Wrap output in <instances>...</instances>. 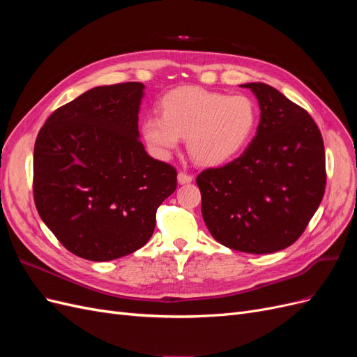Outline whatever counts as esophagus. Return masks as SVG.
Listing matches in <instances>:
<instances>
[{
    "mask_svg": "<svg viewBox=\"0 0 357 357\" xmlns=\"http://www.w3.org/2000/svg\"><path fill=\"white\" fill-rule=\"evenodd\" d=\"M177 178H178L180 185H186V183H190V181L193 180V176H192V174H188V172H185V171H180Z\"/></svg>",
    "mask_w": 357,
    "mask_h": 357,
    "instance_id": "34e87169",
    "label": "esophagus"
}]
</instances>
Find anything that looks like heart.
Instances as JSON below:
<instances>
[{
	"instance_id": "heart-1",
	"label": "heart",
	"mask_w": 357,
	"mask_h": 357,
	"mask_svg": "<svg viewBox=\"0 0 357 357\" xmlns=\"http://www.w3.org/2000/svg\"><path fill=\"white\" fill-rule=\"evenodd\" d=\"M162 114L144 119L143 135L160 156L169 155L181 137L189 153L204 165H219L240 153L250 139L257 109L245 95H228L185 86L168 92Z\"/></svg>"
}]
</instances>
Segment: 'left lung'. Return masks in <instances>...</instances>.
<instances>
[{
	"mask_svg": "<svg viewBox=\"0 0 357 357\" xmlns=\"http://www.w3.org/2000/svg\"><path fill=\"white\" fill-rule=\"evenodd\" d=\"M261 122L244 153L197 177L205 225L215 241L244 253H274L304 234L325 195L320 129L305 109L265 83H247Z\"/></svg>",
	"mask_w": 357,
	"mask_h": 357,
	"instance_id": "1",
	"label": "left lung"
}]
</instances>
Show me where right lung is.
<instances>
[{
  "label": "right lung",
  "mask_w": 357,
  "mask_h": 357,
  "mask_svg": "<svg viewBox=\"0 0 357 357\" xmlns=\"http://www.w3.org/2000/svg\"><path fill=\"white\" fill-rule=\"evenodd\" d=\"M144 84L98 86L53 112L34 146L40 218L73 255L102 262L142 248L177 171L150 158L138 132Z\"/></svg>",
  "instance_id": "right-lung-1"
}]
</instances>
